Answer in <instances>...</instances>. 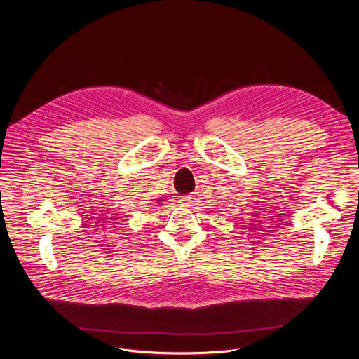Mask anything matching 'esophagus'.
I'll list each match as a JSON object with an SVG mask.
<instances>
[{"label": "esophagus", "instance_id": "esophagus-1", "mask_svg": "<svg viewBox=\"0 0 359 359\" xmlns=\"http://www.w3.org/2000/svg\"><path fill=\"white\" fill-rule=\"evenodd\" d=\"M178 199H180V203L184 205V206H191V203L194 202L192 195H181Z\"/></svg>", "mask_w": 359, "mask_h": 359}]
</instances>
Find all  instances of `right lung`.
I'll return each instance as SVG.
<instances>
[{"instance_id":"obj_1","label":"right lung","mask_w":359,"mask_h":359,"mask_svg":"<svg viewBox=\"0 0 359 359\" xmlns=\"http://www.w3.org/2000/svg\"><path fill=\"white\" fill-rule=\"evenodd\" d=\"M165 199L164 198H158V199H153V202H154V206H160L163 202H164Z\"/></svg>"}]
</instances>
